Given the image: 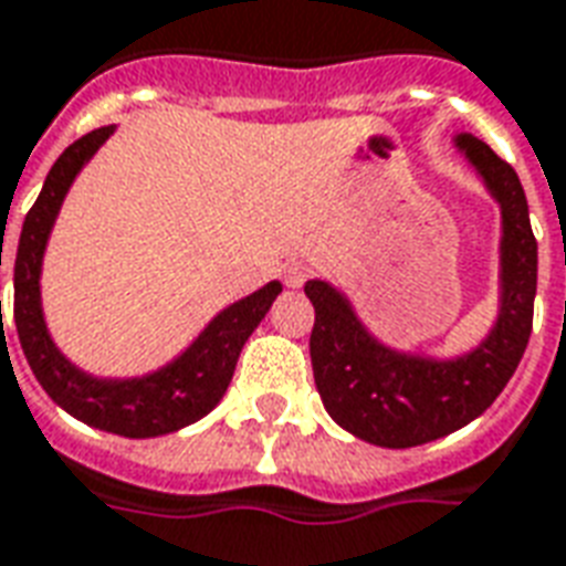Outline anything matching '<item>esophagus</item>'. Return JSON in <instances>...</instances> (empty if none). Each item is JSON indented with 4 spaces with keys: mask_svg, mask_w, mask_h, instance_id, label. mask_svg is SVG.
I'll use <instances>...</instances> for the list:
<instances>
[{
    "mask_svg": "<svg viewBox=\"0 0 566 566\" xmlns=\"http://www.w3.org/2000/svg\"><path fill=\"white\" fill-rule=\"evenodd\" d=\"M312 275V266L303 261H291V263H284V270H282V279L287 287H303V282Z\"/></svg>",
    "mask_w": 566,
    "mask_h": 566,
    "instance_id": "esophagus-1",
    "label": "esophagus"
}]
</instances>
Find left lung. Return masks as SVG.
Instances as JSON below:
<instances>
[{"instance_id": "1", "label": "left lung", "mask_w": 566, "mask_h": 566, "mask_svg": "<svg viewBox=\"0 0 566 566\" xmlns=\"http://www.w3.org/2000/svg\"><path fill=\"white\" fill-rule=\"evenodd\" d=\"M450 144L501 209L495 321L474 347L438 357L387 345L359 317L350 296L308 279L315 305L312 371L326 413L354 438L387 450L438 441L462 429L501 396L525 354L537 294V240L516 170L468 132Z\"/></svg>"}]
</instances>
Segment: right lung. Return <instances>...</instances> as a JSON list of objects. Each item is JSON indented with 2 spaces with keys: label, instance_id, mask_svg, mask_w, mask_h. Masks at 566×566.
Wrapping results in <instances>:
<instances>
[{
  "label": "right lung",
  "instance_id": "add662e5",
  "mask_svg": "<svg viewBox=\"0 0 566 566\" xmlns=\"http://www.w3.org/2000/svg\"><path fill=\"white\" fill-rule=\"evenodd\" d=\"M116 125L95 128L65 149L50 167L35 207L29 209L14 254V324L20 347L38 384L50 399L74 420L123 438H158L186 429L207 417L228 392L242 345L258 329L282 282L263 284L261 291L242 296L221 308L177 357L146 375L104 378L71 363L50 336L44 303H41V270L50 233L60 219L74 179L102 149ZM2 266V249H0Z\"/></svg>",
  "mask_w": 566,
  "mask_h": 566
}]
</instances>
